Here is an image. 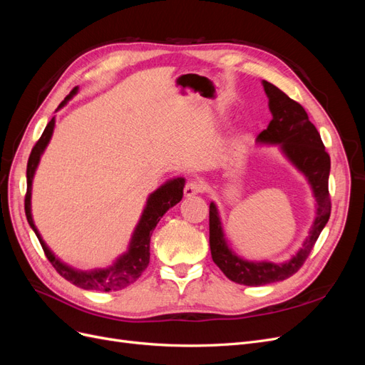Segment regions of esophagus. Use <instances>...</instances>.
<instances>
[{"instance_id": "34e87169", "label": "esophagus", "mask_w": 365, "mask_h": 365, "mask_svg": "<svg viewBox=\"0 0 365 365\" xmlns=\"http://www.w3.org/2000/svg\"><path fill=\"white\" fill-rule=\"evenodd\" d=\"M204 190V182L202 181H197V180H192L185 184L184 187V195L185 197H192L197 193H201Z\"/></svg>"}]
</instances>
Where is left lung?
<instances>
[{
  "mask_svg": "<svg viewBox=\"0 0 365 365\" xmlns=\"http://www.w3.org/2000/svg\"><path fill=\"white\" fill-rule=\"evenodd\" d=\"M262 85L268 97L272 120L268 128L259 134L257 143L279 146L294 168L304 175L315 197V217L309 228V235L303 242V247L291 259L280 263L268 260L252 262L237 256L231 248L217 207L215 202H210L212 259L231 282L247 286L282 282L295 274L307 259L330 216V157L324 149L322 137H319L317 128L309 121L304 108L300 103L292 101L277 86L267 81H262Z\"/></svg>",
  "mask_w": 365,
  "mask_h": 365,
  "instance_id": "8db88e82",
  "label": "left lung"
}]
</instances>
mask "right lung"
Wrapping results in <instances>:
<instances>
[{"label": "right lung", "mask_w": 365, "mask_h": 365, "mask_svg": "<svg viewBox=\"0 0 365 365\" xmlns=\"http://www.w3.org/2000/svg\"><path fill=\"white\" fill-rule=\"evenodd\" d=\"M79 88L74 90L65 97V101L58 106L56 111L68 103L73 96L77 94ZM54 123H56V117H53L48 125L43 129L41 138L31 149V153L27 163V193H26V216L29 220V225L35 231L36 237L39 239L43 252H46L47 259L54 267L65 280L70 283L79 286L82 289H91V291H120L125 289L126 286L134 283L140 275L148 268L149 257H150V236L152 231L155 230L160 219L164 216L169 208L178 204L182 200V192L185 180L184 178H172L165 181L163 185H160L155 192H152L148 196V201L145 208H143L141 216L138 219V224L134 228V233L130 236L128 250L118 256L111 267L106 268H96L90 271H82L70 267L65 262H62L58 256H54V252L48 248V245L43 242L42 236L35 225V220L31 216V185L33 178H35V172L38 169V164L41 161V157L43 150L48 146L51 140Z\"/></svg>", "instance_id": "obj_1"}]
</instances>
